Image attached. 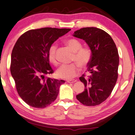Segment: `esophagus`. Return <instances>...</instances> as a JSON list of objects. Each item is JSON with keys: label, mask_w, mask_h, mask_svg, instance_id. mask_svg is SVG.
Returning <instances> with one entry per match:
<instances>
[{"label": "esophagus", "mask_w": 135, "mask_h": 135, "mask_svg": "<svg viewBox=\"0 0 135 135\" xmlns=\"http://www.w3.org/2000/svg\"><path fill=\"white\" fill-rule=\"evenodd\" d=\"M75 82H77V80H74V79H73V80H67V82H68V83H74Z\"/></svg>", "instance_id": "obj_1"}]
</instances>
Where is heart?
Wrapping results in <instances>:
<instances>
[{
    "mask_svg": "<svg viewBox=\"0 0 135 135\" xmlns=\"http://www.w3.org/2000/svg\"><path fill=\"white\" fill-rule=\"evenodd\" d=\"M66 44L73 51V61L75 62L71 64H63L57 69L56 75L63 79H71L79 74L80 67H87L91 58V51L89 47H82V43L75 38H69L66 40ZM57 45L53 44L49 48L48 58L51 63L56 65L58 60L56 57Z\"/></svg>",
    "mask_w": 135,
    "mask_h": 135,
    "instance_id": "obj_1",
    "label": "heart"
}]
</instances>
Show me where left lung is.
<instances>
[{
	"label": "left lung",
	"mask_w": 135,
	"mask_h": 135,
	"mask_svg": "<svg viewBox=\"0 0 135 135\" xmlns=\"http://www.w3.org/2000/svg\"><path fill=\"white\" fill-rule=\"evenodd\" d=\"M73 36L85 41L91 51L88 65L90 76L83 74L79 79L85 90L76 96L84 105L97 106L104 101L113 90L118 78L119 56L109 34L97 27H84L75 31Z\"/></svg>",
	"instance_id": "obj_1"
}]
</instances>
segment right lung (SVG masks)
<instances>
[{"instance_id":"add662e5","label":"right lung","mask_w":135,"mask_h":135,"mask_svg":"<svg viewBox=\"0 0 135 135\" xmlns=\"http://www.w3.org/2000/svg\"><path fill=\"white\" fill-rule=\"evenodd\" d=\"M71 29H31L20 37L11 55L10 72L18 95L26 103L44 108L56 99L63 80L47 75L53 73L48 58L49 48Z\"/></svg>"}]
</instances>
